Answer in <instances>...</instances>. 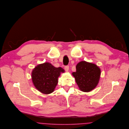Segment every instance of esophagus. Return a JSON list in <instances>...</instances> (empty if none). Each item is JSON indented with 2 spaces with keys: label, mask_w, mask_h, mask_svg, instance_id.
<instances>
[{
  "label": "esophagus",
  "mask_w": 129,
  "mask_h": 129,
  "mask_svg": "<svg viewBox=\"0 0 129 129\" xmlns=\"http://www.w3.org/2000/svg\"><path fill=\"white\" fill-rule=\"evenodd\" d=\"M64 69H65V70L66 72H68V71H69V66H65L64 67Z\"/></svg>",
  "instance_id": "34e87169"
}]
</instances>
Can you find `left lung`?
<instances>
[{
  "label": "left lung",
  "mask_w": 129,
  "mask_h": 129,
  "mask_svg": "<svg viewBox=\"0 0 129 129\" xmlns=\"http://www.w3.org/2000/svg\"><path fill=\"white\" fill-rule=\"evenodd\" d=\"M76 72H72L80 90L84 92L93 90L98 85L101 70L95 64L82 61L76 66Z\"/></svg>",
  "instance_id": "8db88e82"
}]
</instances>
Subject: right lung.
I'll return each instance as SVG.
<instances>
[{"label": "right lung", "instance_id": "right-lung-1", "mask_svg": "<svg viewBox=\"0 0 129 129\" xmlns=\"http://www.w3.org/2000/svg\"><path fill=\"white\" fill-rule=\"evenodd\" d=\"M65 71L56 68L49 62L39 64L31 72V80L36 89L41 93L49 94L54 92L58 83V78Z\"/></svg>", "mask_w": 129, "mask_h": 129}]
</instances>
